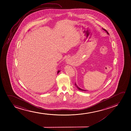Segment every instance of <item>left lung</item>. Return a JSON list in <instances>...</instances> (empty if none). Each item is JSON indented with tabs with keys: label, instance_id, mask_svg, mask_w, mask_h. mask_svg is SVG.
<instances>
[{
	"label": "left lung",
	"instance_id": "8db88e82",
	"mask_svg": "<svg viewBox=\"0 0 131 131\" xmlns=\"http://www.w3.org/2000/svg\"><path fill=\"white\" fill-rule=\"evenodd\" d=\"M102 29H103V30H104V31H106V33H107V34L108 35H109V33L107 31H106V30L104 29H103V28H102ZM75 86H76V87H77V89H79V90H80V91H87V90H84V89H81V88H79V86H78V85H77V84H76V83H75Z\"/></svg>",
	"mask_w": 131,
	"mask_h": 131
}]
</instances>
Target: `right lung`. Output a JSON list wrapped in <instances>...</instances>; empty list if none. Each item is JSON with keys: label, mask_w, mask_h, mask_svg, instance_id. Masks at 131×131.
I'll use <instances>...</instances> for the list:
<instances>
[{"label": "right lung", "mask_w": 131, "mask_h": 131, "mask_svg": "<svg viewBox=\"0 0 131 131\" xmlns=\"http://www.w3.org/2000/svg\"><path fill=\"white\" fill-rule=\"evenodd\" d=\"M60 70H59V71H57V74H58L60 72Z\"/></svg>", "instance_id": "add662e5"}]
</instances>
